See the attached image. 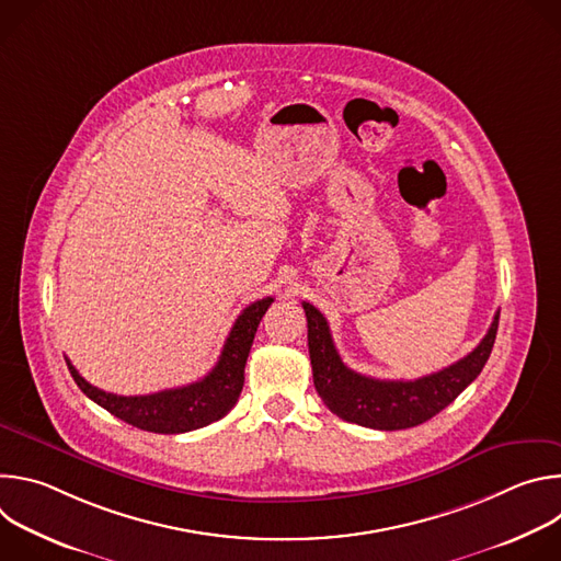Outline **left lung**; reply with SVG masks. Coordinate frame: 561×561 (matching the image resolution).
<instances>
[{
  "instance_id": "1",
  "label": "left lung",
  "mask_w": 561,
  "mask_h": 561,
  "mask_svg": "<svg viewBox=\"0 0 561 561\" xmlns=\"http://www.w3.org/2000/svg\"><path fill=\"white\" fill-rule=\"evenodd\" d=\"M301 306L308 319L312 381L322 402L344 422L377 431L420 426L455 402V397L482 373L484 364L489 362L500 324V312H495L489 333L477 344V348L439 373L409 381L373 379L351 370L342 362L333 344L327 317L308 301Z\"/></svg>"
}]
</instances>
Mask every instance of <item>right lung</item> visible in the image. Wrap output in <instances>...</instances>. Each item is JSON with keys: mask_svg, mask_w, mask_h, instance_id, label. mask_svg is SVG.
Wrapping results in <instances>:
<instances>
[{"mask_svg": "<svg viewBox=\"0 0 561 561\" xmlns=\"http://www.w3.org/2000/svg\"><path fill=\"white\" fill-rule=\"evenodd\" d=\"M271 304L273 297H264L247 306L244 312L237 317L234 327L230 329V335L221 348L215 368L204 379L193 381L188 386L159 390L150 394L124 397L89 383L77 373L70 359H66V364L75 383L82 388V392L91 397L95 404L106 409L111 415L119 417L122 422L148 433H188L221 420L237 404L239 392H242L244 386V366L257 327Z\"/></svg>", "mask_w": 561, "mask_h": 561, "instance_id": "1", "label": "right lung"}]
</instances>
